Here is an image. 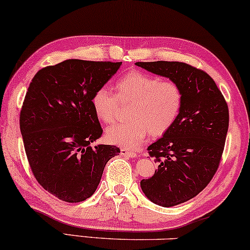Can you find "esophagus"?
<instances>
[{
  "mask_svg": "<svg viewBox=\"0 0 250 250\" xmlns=\"http://www.w3.org/2000/svg\"><path fill=\"white\" fill-rule=\"evenodd\" d=\"M121 154H122V156L130 157V158L137 157V153L134 152V151H131V150H128V148H125V147H122L121 148Z\"/></svg>",
  "mask_w": 250,
  "mask_h": 250,
  "instance_id": "1",
  "label": "esophagus"
}]
</instances>
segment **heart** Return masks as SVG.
I'll return each mask as SVG.
<instances>
[{
  "label": "heart",
  "mask_w": 250,
  "mask_h": 250,
  "mask_svg": "<svg viewBox=\"0 0 250 250\" xmlns=\"http://www.w3.org/2000/svg\"><path fill=\"white\" fill-rule=\"evenodd\" d=\"M116 96L108 88L99 87L91 98V105L105 123H113L118 116L119 100L130 103L129 120L107 129L110 143L120 146L137 147L148 134L159 137L174 125L181 113V87L172 81H162L157 76L131 70L115 83Z\"/></svg>",
  "instance_id": "b5f03b06"
}]
</instances>
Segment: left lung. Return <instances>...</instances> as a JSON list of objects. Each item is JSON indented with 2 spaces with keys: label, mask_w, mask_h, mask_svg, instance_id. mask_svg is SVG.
Returning <instances> with one entry per match:
<instances>
[{
  "label": "left lung",
  "mask_w": 250,
  "mask_h": 250,
  "mask_svg": "<svg viewBox=\"0 0 250 250\" xmlns=\"http://www.w3.org/2000/svg\"><path fill=\"white\" fill-rule=\"evenodd\" d=\"M181 87V113L172 128L147 147L158 169L142 180L144 195L160 207L185 203L207 187L219 166L227 130L229 107L207 72L183 62H136Z\"/></svg>",
  "instance_id": "8db88e82"
}]
</instances>
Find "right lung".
I'll return each instance as SVG.
<instances>
[{"label": "right lung", "mask_w": 250, "mask_h": 250, "mask_svg": "<svg viewBox=\"0 0 250 250\" xmlns=\"http://www.w3.org/2000/svg\"><path fill=\"white\" fill-rule=\"evenodd\" d=\"M122 62L65 60L42 68L30 83L21 110V132L33 175L59 200L78 203L97 190L114 145L90 144L103 129L91 98Z\"/></svg>", "instance_id": "add662e5"}]
</instances>
